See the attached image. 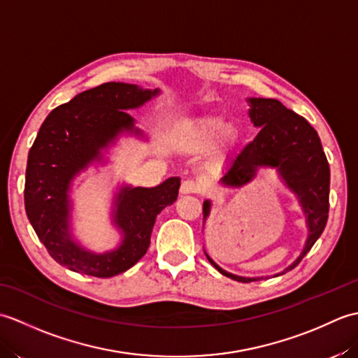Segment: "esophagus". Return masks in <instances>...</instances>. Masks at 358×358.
<instances>
[{
    "label": "esophagus",
    "mask_w": 358,
    "mask_h": 358,
    "mask_svg": "<svg viewBox=\"0 0 358 358\" xmlns=\"http://www.w3.org/2000/svg\"><path fill=\"white\" fill-rule=\"evenodd\" d=\"M180 192L181 194H196V192H200V187L194 180H185L183 183H181Z\"/></svg>",
    "instance_id": "1"
}]
</instances>
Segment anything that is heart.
<instances>
[{
    "instance_id": "heart-1",
    "label": "heart",
    "mask_w": 358,
    "mask_h": 358,
    "mask_svg": "<svg viewBox=\"0 0 358 358\" xmlns=\"http://www.w3.org/2000/svg\"><path fill=\"white\" fill-rule=\"evenodd\" d=\"M231 138L232 131L222 117H204L195 120H181L169 132V144L181 154H200L210 149L222 138Z\"/></svg>"
}]
</instances>
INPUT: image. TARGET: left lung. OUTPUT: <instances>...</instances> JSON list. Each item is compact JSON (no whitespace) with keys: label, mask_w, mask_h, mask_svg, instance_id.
I'll return each mask as SVG.
<instances>
[{"label":"left lung","mask_w":358,"mask_h":358,"mask_svg":"<svg viewBox=\"0 0 358 358\" xmlns=\"http://www.w3.org/2000/svg\"><path fill=\"white\" fill-rule=\"evenodd\" d=\"M249 118L260 132L248 146L234 155L218 183L226 187H241L255 178L262 167L275 169L280 180L300 203L306 217L308 238L301 254L277 275L292 271L314 243L320 238L329 212V164L315 129L308 121L285 108L273 98H248ZM212 201L203 203V226L210 215ZM206 254L214 268L235 281L250 283L263 277H241L224 271Z\"/></svg>","instance_id":"left-lung-1"}]
</instances>
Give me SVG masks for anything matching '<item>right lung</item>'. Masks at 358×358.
I'll list each match as a JSON object with an SVG mask.
<instances>
[{"instance_id": "right-lung-1", "label": "right lung", "mask_w": 358, "mask_h": 358, "mask_svg": "<svg viewBox=\"0 0 358 358\" xmlns=\"http://www.w3.org/2000/svg\"><path fill=\"white\" fill-rule=\"evenodd\" d=\"M158 94V89L104 83L53 109L38 131L27 158L26 214L50 257L67 269L98 278L131 269L148 252L157 215L177 200L178 177L155 187L121 185L110 212L120 245L98 254L73 238V180L90 164L104 163V152L121 135L144 138L126 110L141 108Z\"/></svg>"}]
</instances>
